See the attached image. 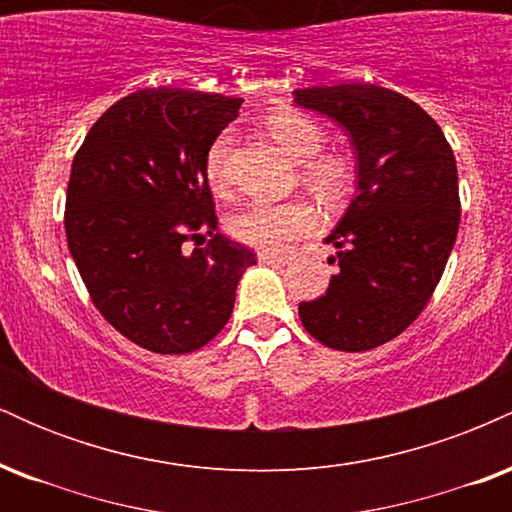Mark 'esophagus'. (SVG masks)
Segmentation results:
<instances>
[{
    "mask_svg": "<svg viewBox=\"0 0 512 512\" xmlns=\"http://www.w3.org/2000/svg\"><path fill=\"white\" fill-rule=\"evenodd\" d=\"M257 260H260L262 264H274V267H284V264H289L291 257L289 255H276V252L260 250V252H257Z\"/></svg>",
    "mask_w": 512,
    "mask_h": 512,
    "instance_id": "obj_1",
    "label": "esophagus"
}]
</instances>
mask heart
I'll use <instances>...</instances> for the list:
<instances>
[{"label":"heart","instance_id":"1","mask_svg":"<svg viewBox=\"0 0 512 512\" xmlns=\"http://www.w3.org/2000/svg\"><path fill=\"white\" fill-rule=\"evenodd\" d=\"M269 132L281 149L289 154L293 161L303 163V182L315 192L322 202L337 204L342 202L351 187L349 166L337 156H320L325 146V129H322L313 117L298 110L284 108L276 110L267 120ZM228 149H231V134L223 132L214 139L204 158V175L214 190H223L228 182L226 161ZM317 226V214L303 199L281 204L255 202L248 207L238 209L228 219V231L240 243L252 245L267 252L284 250L291 240H298L313 233Z\"/></svg>","mask_w":512,"mask_h":512}]
</instances>
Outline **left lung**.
Masks as SVG:
<instances>
[{"instance_id":"1","label":"left lung","mask_w":512,"mask_h":512,"mask_svg":"<svg viewBox=\"0 0 512 512\" xmlns=\"http://www.w3.org/2000/svg\"><path fill=\"white\" fill-rule=\"evenodd\" d=\"M296 103L332 117L356 149L358 185L327 243L339 272L303 327L337 351H368L402 334L431 301L460 228L452 149L438 122L375 84L298 88Z\"/></svg>"}]
</instances>
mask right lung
Here are the masks:
<instances>
[{"instance_id": "add662e5", "label": "right lung", "mask_w": 512, "mask_h": 512, "mask_svg": "<svg viewBox=\"0 0 512 512\" xmlns=\"http://www.w3.org/2000/svg\"><path fill=\"white\" fill-rule=\"evenodd\" d=\"M240 103L144 88L110 105L74 156L64 207L69 252L98 313L154 354L209 344L233 313L240 276L257 264L255 252L216 231L204 175L209 146ZM204 232V249L181 248Z\"/></svg>"}]
</instances>
